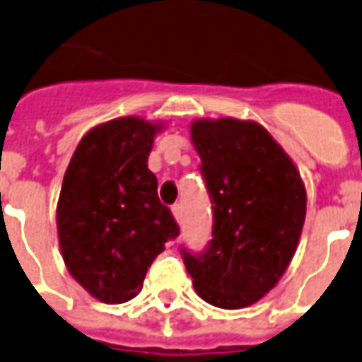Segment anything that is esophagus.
<instances>
[{"label": "esophagus", "mask_w": 362, "mask_h": 362, "mask_svg": "<svg viewBox=\"0 0 362 362\" xmlns=\"http://www.w3.org/2000/svg\"><path fill=\"white\" fill-rule=\"evenodd\" d=\"M172 211H173V217H175V221H177V223H181V221H183V206H181V204H175V206L172 207Z\"/></svg>", "instance_id": "obj_1"}]
</instances>
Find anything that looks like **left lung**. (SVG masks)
I'll list each match as a JSON object with an SVG mask.
<instances>
[{
    "label": "left lung",
    "mask_w": 362,
    "mask_h": 362,
    "mask_svg": "<svg viewBox=\"0 0 362 362\" xmlns=\"http://www.w3.org/2000/svg\"><path fill=\"white\" fill-rule=\"evenodd\" d=\"M190 136L211 200V240L181 247L202 300L223 310L251 306L276 287L306 219L300 173L253 120H196Z\"/></svg>",
    "instance_id": "1"
}]
</instances>
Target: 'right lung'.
Returning <instances> with one entry per match:
<instances>
[{"instance_id": "1", "label": "right lung", "mask_w": 362, "mask_h": 362, "mask_svg": "<svg viewBox=\"0 0 362 362\" xmlns=\"http://www.w3.org/2000/svg\"><path fill=\"white\" fill-rule=\"evenodd\" d=\"M160 128L137 117L96 126L64 175L56 209L62 257L75 281L105 304L132 300L164 243L179 236L147 168Z\"/></svg>"}]
</instances>
